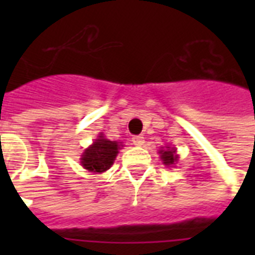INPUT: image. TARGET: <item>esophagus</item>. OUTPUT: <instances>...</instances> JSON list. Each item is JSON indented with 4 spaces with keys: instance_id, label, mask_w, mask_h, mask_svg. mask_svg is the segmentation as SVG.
<instances>
[{
    "instance_id": "34e87169",
    "label": "esophagus",
    "mask_w": 255,
    "mask_h": 255,
    "mask_svg": "<svg viewBox=\"0 0 255 255\" xmlns=\"http://www.w3.org/2000/svg\"><path fill=\"white\" fill-rule=\"evenodd\" d=\"M132 143L135 144V145H143L144 144V137L141 135H137V136H133L132 137Z\"/></svg>"
}]
</instances>
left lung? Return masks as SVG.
Here are the masks:
<instances>
[{"mask_svg":"<svg viewBox=\"0 0 255 255\" xmlns=\"http://www.w3.org/2000/svg\"><path fill=\"white\" fill-rule=\"evenodd\" d=\"M159 153H160V157H161V160H163V164H165L167 167L173 165V164L176 163L178 159V156L176 155V149H174V148L165 147L164 149H160Z\"/></svg>","mask_w":255,"mask_h":255,"instance_id":"left-lung-1","label":"left lung"}]
</instances>
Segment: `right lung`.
I'll list each match as a JSON object with an SVG mask.
<instances>
[{
    "instance_id": "1",
    "label": "right lung",
    "mask_w": 255,
    "mask_h": 255,
    "mask_svg": "<svg viewBox=\"0 0 255 255\" xmlns=\"http://www.w3.org/2000/svg\"><path fill=\"white\" fill-rule=\"evenodd\" d=\"M120 147L123 145L118 141L106 139L103 133H100L98 139L83 152L81 157L82 167L94 173H103L111 168Z\"/></svg>"
}]
</instances>
